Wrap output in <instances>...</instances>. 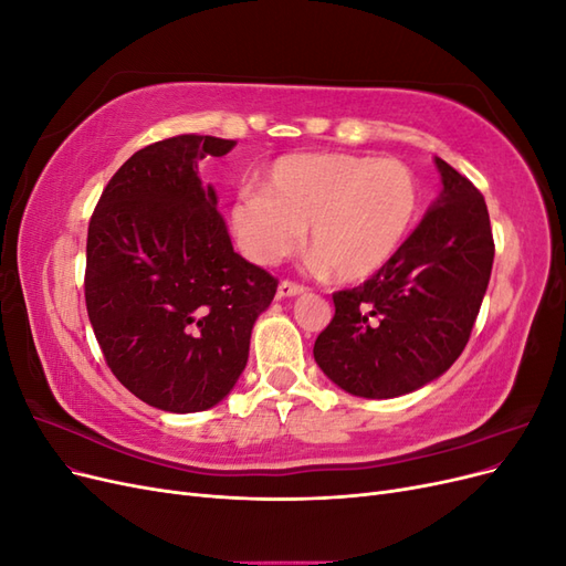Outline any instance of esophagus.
Returning a JSON list of instances; mask_svg holds the SVG:
<instances>
[{
	"label": "esophagus",
	"mask_w": 566,
	"mask_h": 566,
	"mask_svg": "<svg viewBox=\"0 0 566 566\" xmlns=\"http://www.w3.org/2000/svg\"><path fill=\"white\" fill-rule=\"evenodd\" d=\"M302 293H304V285H297V283H293V281L279 283V290H276L279 297H297V295H302Z\"/></svg>",
	"instance_id": "1"
}]
</instances>
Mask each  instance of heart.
Returning a JSON list of instances; mask_svg holds the SVG:
<instances>
[{
    "label": "heart",
    "instance_id": "1",
    "mask_svg": "<svg viewBox=\"0 0 566 566\" xmlns=\"http://www.w3.org/2000/svg\"><path fill=\"white\" fill-rule=\"evenodd\" d=\"M420 212V184L406 163L354 153H297L269 167L260 188L231 205V231L248 260L273 266L310 227L314 266L361 283L389 266Z\"/></svg>",
    "mask_w": 566,
    "mask_h": 566
}]
</instances>
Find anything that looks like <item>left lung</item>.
<instances>
[{
  "label": "left lung",
  "mask_w": 566,
  "mask_h": 566,
  "mask_svg": "<svg viewBox=\"0 0 566 566\" xmlns=\"http://www.w3.org/2000/svg\"><path fill=\"white\" fill-rule=\"evenodd\" d=\"M441 193L389 266L333 295L314 345L325 378L354 397L394 399L447 373L465 349L493 266L484 196L441 158Z\"/></svg>",
  "instance_id": "1"
}]
</instances>
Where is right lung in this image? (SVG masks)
Segmentation results:
<instances>
[{"mask_svg":"<svg viewBox=\"0 0 566 566\" xmlns=\"http://www.w3.org/2000/svg\"><path fill=\"white\" fill-rule=\"evenodd\" d=\"M235 142L181 134L117 169L90 221L84 300L115 378L144 403L198 413L229 397L276 279L233 252L198 163Z\"/></svg>","mask_w":566,"mask_h":566,"instance_id":"1","label":"right lung"}]
</instances>
